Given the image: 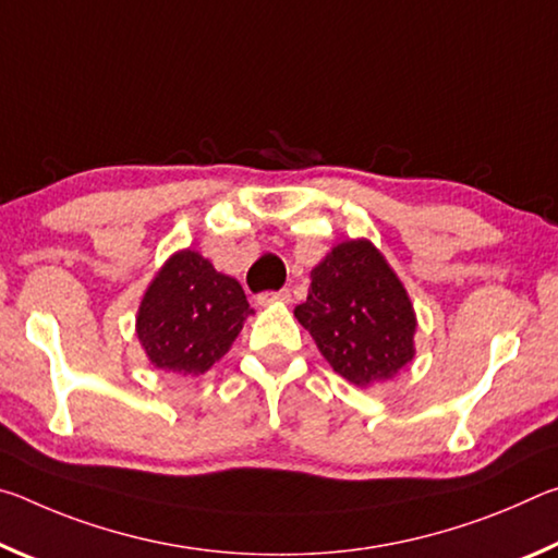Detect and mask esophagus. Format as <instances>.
Masks as SVG:
<instances>
[{
    "mask_svg": "<svg viewBox=\"0 0 558 558\" xmlns=\"http://www.w3.org/2000/svg\"><path fill=\"white\" fill-rule=\"evenodd\" d=\"M272 302H290V290L260 292L258 295V305H272Z\"/></svg>",
    "mask_w": 558,
    "mask_h": 558,
    "instance_id": "obj_1",
    "label": "esophagus"
}]
</instances>
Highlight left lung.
<instances>
[{
  "instance_id": "1",
  "label": "left lung",
  "mask_w": 558,
  "mask_h": 558,
  "mask_svg": "<svg viewBox=\"0 0 558 558\" xmlns=\"http://www.w3.org/2000/svg\"><path fill=\"white\" fill-rule=\"evenodd\" d=\"M310 280L295 317L339 376L366 389L413 362L418 327L413 302L372 241L337 243Z\"/></svg>"
}]
</instances>
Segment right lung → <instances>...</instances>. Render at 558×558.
<instances>
[{
  "label": "right lung",
  "instance_id": "1",
  "mask_svg": "<svg viewBox=\"0 0 558 558\" xmlns=\"http://www.w3.org/2000/svg\"><path fill=\"white\" fill-rule=\"evenodd\" d=\"M248 315L241 282L216 270L199 251L184 248L147 286L135 332L155 369L199 376L229 352Z\"/></svg>",
  "mask_w": 558,
  "mask_h": 558
}]
</instances>
